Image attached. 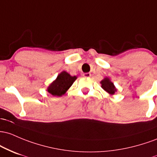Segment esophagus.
Wrapping results in <instances>:
<instances>
[{"mask_svg": "<svg viewBox=\"0 0 157 157\" xmlns=\"http://www.w3.org/2000/svg\"><path fill=\"white\" fill-rule=\"evenodd\" d=\"M83 76L85 77V78H89V77L91 76V74L90 73H85L83 74Z\"/></svg>", "mask_w": 157, "mask_h": 157, "instance_id": "1", "label": "esophagus"}]
</instances>
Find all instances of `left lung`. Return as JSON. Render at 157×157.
I'll return each instance as SVG.
<instances>
[{
	"instance_id": "8db88e82",
	"label": "left lung",
	"mask_w": 157,
	"mask_h": 157,
	"mask_svg": "<svg viewBox=\"0 0 157 157\" xmlns=\"http://www.w3.org/2000/svg\"><path fill=\"white\" fill-rule=\"evenodd\" d=\"M100 83L101 84V87L102 89L105 91H106L107 93L111 95V96L114 95L117 92V89L116 88L115 85H114V84L110 81V79L108 77L104 78V79H102L101 82H100Z\"/></svg>"
}]
</instances>
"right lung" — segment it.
<instances>
[{
  "label": "right lung",
  "mask_w": 157,
  "mask_h": 157,
  "mask_svg": "<svg viewBox=\"0 0 157 157\" xmlns=\"http://www.w3.org/2000/svg\"><path fill=\"white\" fill-rule=\"evenodd\" d=\"M77 76H72L67 72L62 71L47 87V92L54 96H62L76 80Z\"/></svg>",
  "instance_id": "1"
}]
</instances>
